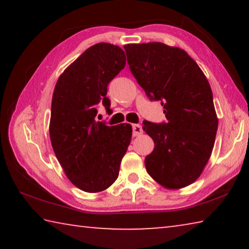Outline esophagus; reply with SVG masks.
Wrapping results in <instances>:
<instances>
[{
  "label": "esophagus",
  "instance_id": "esophagus-1",
  "mask_svg": "<svg viewBox=\"0 0 249 249\" xmlns=\"http://www.w3.org/2000/svg\"><path fill=\"white\" fill-rule=\"evenodd\" d=\"M133 128V136H140V135L142 133V127L140 124H133L132 125Z\"/></svg>",
  "mask_w": 249,
  "mask_h": 249
}]
</instances>
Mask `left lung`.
Segmentation results:
<instances>
[{
	"mask_svg": "<svg viewBox=\"0 0 249 249\" xmlns=\"http://www.w3.org/2000/svg\"><path fill=\"white\" fill-rule=\"evenodd\" d=\"M130 72L151 101H161L167 122L144 121L155 148L146 170L168 189L199 178L215 142L217 116L210 83L183 49L162 43L124 46Z\"/></svg>",
	"mask_w": 249,
	"mask_h": 249,
	"instance_id": "8db88e82",
	"label": "left lung"
}]
</instances>
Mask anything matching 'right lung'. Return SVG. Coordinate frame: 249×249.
<instances>
[{"instance_id": "add662e5", "label": "right lung", "mask_w": 249, "mask_h": 249, "mask_svg": "<svg viewBox=\"0 0 249 249\" xmlns=\"http://www.w3.org/2000/svg\"><path fill=\"white\" fill-rule=\"evenodd\" d=\"M123 49L107 43L88 48L59 77L52 101L49 134L66 176L86 192L107 189L119 177L132 126L95 121L98 107L109 111L108 83L124 69Z\"/></svg>"}]
</instances>
